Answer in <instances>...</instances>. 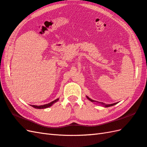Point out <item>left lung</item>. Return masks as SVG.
I'll return each mask as SVG.
<instances>
[{
    "label": "left lung",
    "mask_w": 147,
    "mask_h": 147,
    "mask_svg": "<svg viewBox=\"0 0 147 147\" xmlns=\"http://www.w3.org/2000/svg\"><path fill=\"white\" fill-rule=\"evenodd\" d=\"M86 98L88 99V100H89L90 101H91V102H96V101H94V100H91V99H90L89 97L88 96H86ZM98 102V101H97ZM98 103H101L102 105H103L105 107H112V106H113V105H116L117 104V103H113V104H110V105H105V103H101V102H98Z\"/></svg>",
    "instance_id": "obj_1"
}]
</instances>
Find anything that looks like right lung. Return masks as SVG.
<instances>
[{
	"instance_id": "add662e5",
	"label": "right lung",
	"mask_w": 147,
	"mask_h": 147,
	"mask_svg": "<svg viewBox=\"0 0 147 147\" xmlns=\"http://www.w3.org/2000/svg\"><path fill=\"white\" fill-rule=\"evenodd\" d=\"M58 100H59V98L56 99V100H54L53 101L51 102V103H48V104H46V105H40V106H37V105H32V107L35 108H37V109H43V108H48V107H50L52 106L54 103H55L56 102H57Z\"/></svg>"
}]
</instances>
